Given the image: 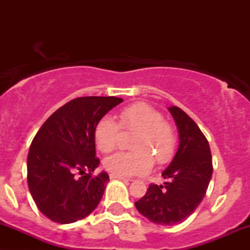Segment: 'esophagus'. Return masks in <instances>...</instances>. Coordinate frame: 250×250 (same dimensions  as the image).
<instances>
[{
    "mask_svg": "<svg viewBox=\"0 0 250 250\" xmlns=\"http://www.w3.org/2000/svg\"><path fill=\"white\" fill-rule=\"evenodd\" d=\"M109 176H110V179H111V180H121V181H128L127 179H125V177H122V176H119V175H115V174H110V175H109Z\"/></svg>",
    "mask_w": 250,
    "mask_h": 250,
    "instance_id": "obj_1",
    "label": "esophagus"
}]
</instances>
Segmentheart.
<instances>
[{"mask_svg": "<svg viewBox=\"0 0 250 250\" xmlns=\"http://www.w3.org/2000/svg\"><path fill=\"white\" fill-rule=\"evenodd\" d=\"M123 130L137 131L134 153H117L107 157L103 166L109 173L122 177L147 174L157 163H167L174 156L176 135L168 123L163 122L161 113L146 103H135L122 109L119 114V123L113 117L104 116L97 122L94 139L102 153L115 150Z\"/></svg>", "mask_w": 250, "mask_h": 250, "instance_id": "obj_1", "label": "heart"}]
</instances>
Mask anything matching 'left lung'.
I'll list each match as a JSON object with an SVG mask.
<instances>
[{"instance_id":"left-lung-1","label":"left lung","mask_w":250,"mask_h":250,"mask_svg":"<svg viewBox=\"0 0 250 250\" xmlns=\"http://www.w3.org/2000/svg\"><path fill=\"white\" fill-rule=\"evenodd\" d=\"M168 110L177 127L180 143L162 173L167 182L149 186L135 207L151 222L173 226L199 207L213 175V161L209 143L196 123L179 107L171 105Z\"/></svg>"}]
</instances>
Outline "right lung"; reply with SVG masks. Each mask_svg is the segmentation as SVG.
Instances as JSON below:
<instances>
[{
  "label": "right lung",
  "mask_w": 250,
  "mask_h": 250,
  "mask_svg": "<svg viewBox=\"0 0 250 250\" xmlns=\"http://www.w3.org/2000/svg\"><path fill=\"white\" fill-rule=\"evenodd\" d=\"M122 101L114 96L71 100L37 131L28 153V187L37 208L49 220L62 225L76 222L99 206L109 175H91L100 165L94 130Z\"/></svg>",
  "instance_id": "obj_1"
}]
</instances>
